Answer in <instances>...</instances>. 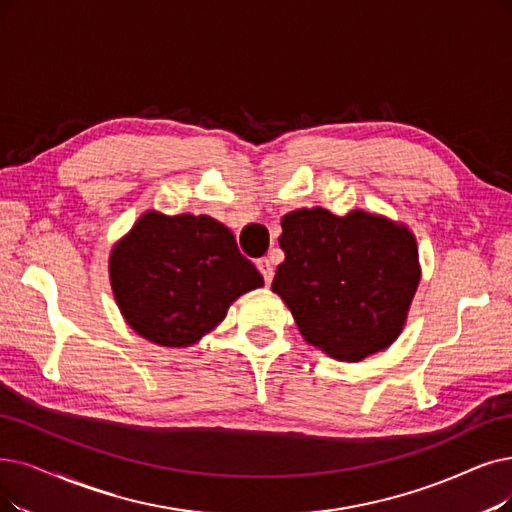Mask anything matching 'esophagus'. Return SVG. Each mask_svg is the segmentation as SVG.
<instances>
[{
    "instance_id": "obj_1",
    "label": "esophagus",
    "mask_w": 512,
    "mask_h": 512,
    "mask_svg": "<svg viewBox=\"0 0 512 512\" xmlns=\"http://www.w3.org/2000/svg\"><path fill=\"white\" fill-rule=\"evenodd\" d=\"M256 267H258V271L262 273L264 281H267V283H271V279H273V273H275V269H273V262H271V258H260V260L256 262Z\"/></svg>"
}]
</instances>
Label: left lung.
Returning <instances> with one entry per match:
<instances>
[{
  "instance_id": "1",
  "label": "left lung",
  "mask_w": 512,
  "mask_h": 512,
  "mask_svg": "<svg viewBox=\"0 0 512 512\" xmlns=\"http://www.w3.org/2000/svg\"><path fill=\"white\" fill-rule=\"evenodd\" d=\"M273 292L300 334L330 357L361 361L399 336L420 281L414 235L388 218L323 208L281 218Z\"/></svg>"
}]
</instances>
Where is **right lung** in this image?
Masks as SVG:
<instances>
[{"label": "right lung", "instance_id": "add662e5", "mask_svg": "<svg viewBox=\"0 0 512 512\" xmlns=\"http://www.w3.org/2000/svg\"><path fill=\"white\" fill-rule=\"evenodd\" d=\"M109 273L132 330L161 346L195 344L264 283L233 233L206 214H142L113 248Z\"/></svg>", "mask_w": 512, "mask_h": 512}]
</instances>
